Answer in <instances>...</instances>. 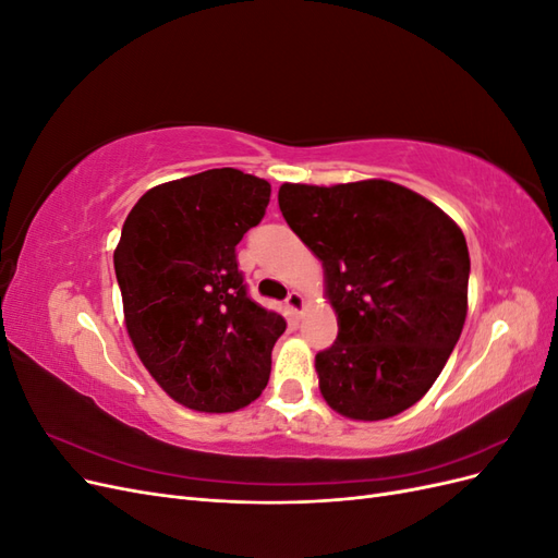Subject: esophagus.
<instances>
[{"label":"esophagus","mask_w":558,"mask_h":558,"mask_svg":"<svg viewBox=\"0 0 558 558\" xmlns=\"http://www.w3.org/2000/svg\"><path fill=\"white\" fill-rule=\"evenodd\" d=\"M286 307L293 316H300L302 310H305V298H302L298 291H293L289 298H286Z\"/></svg>","instance_id":"obj_1"}]
</instances>
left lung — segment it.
<instances>
[{"label":"left lung","instance_id":"8db88e82","mask_svg":"<svg viewBox=\"0 0 558 558\" xmlns=\"http://www.w3.org/2000/svg\"><path fill=\"white\" fill-rule=\"evenodd\" d=\"M279 209L324 267L337 340L316 353L320 396L351 421L410 410L440 377L468 314L461 228L400 183H281Z\"/></svg>","mask_w":558,"mask_h":558}]
</instances>
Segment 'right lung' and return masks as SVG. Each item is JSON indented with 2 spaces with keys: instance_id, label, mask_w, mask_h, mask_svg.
<instances>
[{
  "instance_id": "1",
  "label": "right lung",
  "mask_w": 558,
  "mask_h": 558,
  "mask_svg": "<svg viewBox=\"0 0 558 558\" xmlns=\"http://www.w3.org/2000/svg\"><path fill=\"white\" fill-rule=\"evenodd\" d=\"M269 193L265 179L221 167L154 185L123 223L113 267L128 335L189 410L238 412L267 386L286 320L246 295L234 246Z\"/></svg>"
}]
</instances>
